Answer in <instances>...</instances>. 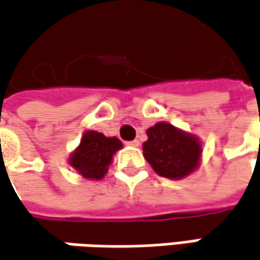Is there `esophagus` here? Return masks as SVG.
Listing matches in <instances>:
<instances>
[{"instance_id": "34e87169", "label": "esophagus", "mask_w": 260, "mask_h": 260, "mask_svg": "<svg viewBox=\"0 0 260 260\" xmlns=\"http://www.w3.org/2000/svg\"><path fill=\"white\" fill-rule=\"evenodd\" d=\"M128 145H132V147H138L140 145V141L138 140H134V141H129V143H126Z\"/></svg>"}]
</instances>
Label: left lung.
<instances>
[{
	"instance_id": "left-lung-1",
	"label": "left lung",
	"mask_w": 260,
	"mask_h": 260,
	"mask_svg": "<svg viewBox=\"0 0 260 260\" xmlns=\"http://www.w3.org/2000/svg\"><path fill=\"white\" fill-rule=\"evenodd\" d=\"M148 140L143 144L145 160L156 174L179 179L191 174L202 154L199 141L169 123H157L147 131Z\"/></svg>"
}]
</instances>
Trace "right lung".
<instances>
[{"label":"right lung","mask_w":260,"mask_h":260,"mask_svg":"<svg viewBox=\"0 0 260 260\" xmlns=\"http://www.w3.org/2000/svg\"><path fill=\"white\" fill-rule=\"evenodd\" d=\"M122 147L117 138H107L95 131H88L78 150L72 154L70 165L88 179H101L109 169L116 151Z\"/></svg>","instance_id":"obj_1"}]
</instances>
